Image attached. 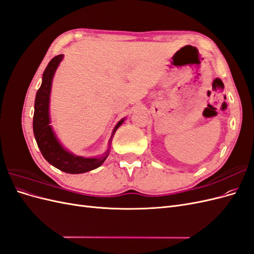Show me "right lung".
<instances>
[{
	"label": "right lung",
	"mask_w": 254,
	"mask_h": 254,
	"mask_svg": "<svg viewBox=\"0 0 254 254\" xmlns=\"http://www.w3.org/2000/svg\"><path fill=\"white\" fill-rule=\"evenodd\" d=\"M63 58L64 55L54 57L43 72L41 87L38 90L35 99V112L33 121L34 134L38 147H39L42 156L49 163L67 174H81L95 170L98 166H101L108 157L109 149L99 158L78 157L61 147L55 134H54L52 127L50 126V94L54 73H55ZM123 122H124V120L118 123V125L115 126L113 130V133L123 124Z\"/></svg>",
	"instance_id": "add662e5"
}]
</instances>
